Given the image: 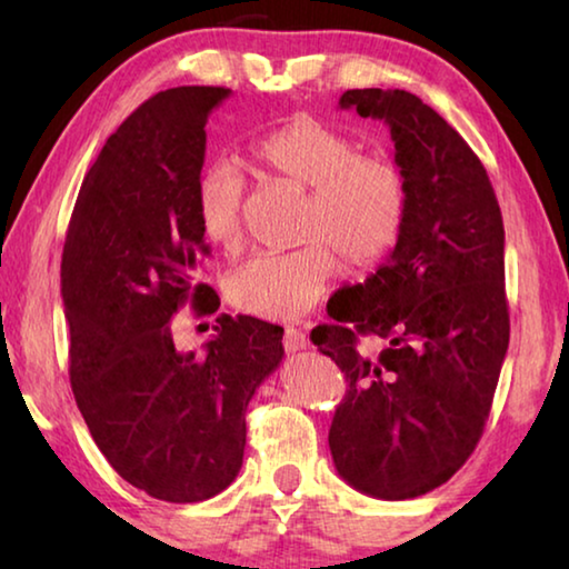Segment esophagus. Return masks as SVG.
Masks as SVG:
<instances>
[{"mask_svg":"<svg viewBox=\"0 0 569 569\" xmlns=\"http://www.w3.org/2000/svg\"><path fill=\"white\" fill-rule=\"evenodd\" d=\"M283 346H286V351H288V353L303 351L306 346H308L306 333H303V331H298V329H293V326H288L286 333H283Z\"/></svg>","mask_w":569,"mask_h":569,"instance_id":"esophagus-1","label":"esophagus"}]
</instances>
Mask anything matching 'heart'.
<instances>
[{
	"label": "heart",
	"instance_id": "heart-1",
	"mask_svg": "<svg viewBox=\"0 0 569 569\" xmlns=\"http://www.w3.org/2000/svg\"><path fill=\"white\" fill-rule=\"evenodd\" d=\"M248 158L271 176L303 188L301 248L258 253L226 281L228 301L268 321L301 319L321 301L339 258L351 268L379 263L401 238L409 188L383 158L361 156L349 134L313 118H293L248 146ZM243 178L228 162H210L192 186V213L210 246L236 253L243 243Z\"/></svg>",
	"mask_w": 569,
	"mask_h": 569
}]
</instances>
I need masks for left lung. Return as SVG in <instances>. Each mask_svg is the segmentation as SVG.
Wrapping results in <instances>:
<instances>
[{
  "label": "left lung",
  "mask_w": 569,
  "mask_h": 569,
  "mask_svg": "<svg viewBox=\"0 0 569 569\" xmlns=\"http://www.w3.org/2000/svg\"><path fill=\"white\" fill-rule=\"evenodd\" d=\"M339 104L389 124L409 213L387 263L311 331L349 381L329 447L353 489L413 499L465 465L492 409L509 346L502 210L465 138L417 94L346 90ZM359 335L388 349L363 357Z\"/></svg>",
  "instance_id": "obj_1"
}]
</instances>
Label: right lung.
<instances>
[{"instance_id":"1","label":"right lung","mask_w":569,"mask_h":569,"mask_svg":"<svg viewBox=\"0 0 569 569\" xmlns=\"http://www.w3.org/2000/svg\"><path fill=\"white\" fill-rule=\"evenodd\" d=\"M226 88H172L110 134L84 178L62 250L70 381L118 475L166 502H203L238 477L246 409L283 359V329L218 316L203 351H180L172 313H216L198 283L210 248L192 213L206 122Z\"/></svg>"}]
</instances>
